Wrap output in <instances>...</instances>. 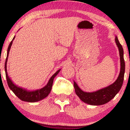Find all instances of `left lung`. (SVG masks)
Wrapping results in <instances>:
<instances>
[{
  "label": "left lung",
  "instance_id": "left-lung-1",
  "mask_svg": "<svg viewBox=\"0 0 130 130\" xmlns=\"http://www.w3.org/2000/svg\"><path fill=\"white\" fill-rule=\"evenodd\" d=\"M115 41L119 48V54H120V71L117 79L113 84L95 92H86L82 90L77 86L76 83L74 81V87L75 89L76 94L83 102L86 103L94 106L102 105L107 103L114 98V96L117 95L121 89L124 79L125 69V60L123 58V50L120 43H119L117 37H116Z\"/></svg>",
  "mask_w": 130,
  "mask_h": 130
}]
</instances>
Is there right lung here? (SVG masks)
<instances>
[{
    "instance_id": "right-lung-1",
    "label": "right lung",
    "mask_w": 130,
    "mask_h": 130,
    "mask_svg": "<svg viewBox=\"0 0 130 130\" xmlns=\"http://www.w3.org/2000/svg\"><path fill=\"white\" fill-rule=\"evenodd\" d=\"M15 36L14 37V38H13L12 41H11V43L9 44L8 50H7V59L5 60V75H6V78H7V83H8V87H10V89L13 91V92L14 93L16 96L18 97L21 100L24 101H27V102H30V103H34V102H37V101H39L41 100L44 99L46 97H47L48 96V95L51 91L52 86H53V80L54 77L57 75L58 73L60 72V69L58 70L57 71H56L54 74L51 77V78L49 80L48 83H47V84L44 86V87L41 88L40 89H38L36 90H28L26 89H23V88L19 87V86H16V84H14L13 83L12 80H11V79L10 78V77L8 76V73H7V60H8V57L9 54V52H10V48H11V46L12 45L13 41L14 40Z\"/></svg>"
}]
</instances>
